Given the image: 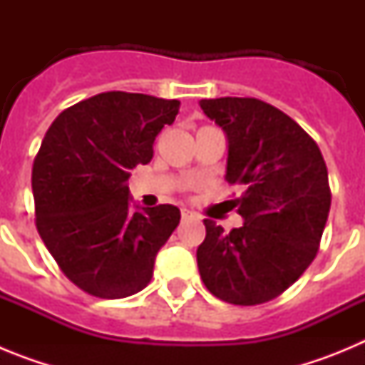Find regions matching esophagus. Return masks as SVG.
I'll list each match as a JSON object with an SVG mask.
<instances>
[{
	"label": "esophagus",
	"mask_w": 365,
	"mask_h": 365,
	"mask_svg": "<svg viewBox=\"0 0 365 365\" xmlns=\"http://www.w3.org/2000/svg\"><path fill=\"white\" fill-rule=\"evenodd\" d=\"M180 217H182V221H186V219H192L193 214L190 210H186V208H182V210H180Z\"/></svg>",
	"instance_id": "34e87169"
}]
</instances>
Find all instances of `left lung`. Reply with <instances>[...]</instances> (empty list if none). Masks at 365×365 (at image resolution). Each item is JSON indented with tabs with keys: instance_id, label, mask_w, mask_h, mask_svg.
I'll list each match as a JSON object with an SVG mask.
<instances>
[{
	"instance_id": "8db88e82",
	"label": "left lung",
	"mask_w": 365,
	"mask_h": 365,
	"mask_svg": "<svg viewBox=\"0 0 365 365\" xmlns=\"http://www.w3.org/2000/svg\"><path fill=\"white\" fill-rule=\"evenodd\" d=\"M199 104L227 133V180L245 188L235 199L243 227L225 232L205 219L199 274L222 302H270L318 252L331 208L327 166L307 131L263 100L225 96Z\"/></svg>"
}]
</instances>
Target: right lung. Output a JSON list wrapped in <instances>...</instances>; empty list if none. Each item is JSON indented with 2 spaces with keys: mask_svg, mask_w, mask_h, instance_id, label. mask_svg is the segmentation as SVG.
Returning <instances> with one entry per match:
<instances>
[{
  "mask_svg": "<svg viewBox=\"0 0 365 365\" xmlns=\"http://www.w3.org/2000/svg\"><path fill=\"white\" fill-rule=\"evenodd\" d=\"M179 100L108 91L54 118L32 164L36 228L67 278L87 294H137L180 221L177 206L131 212L128 179L153 157Z\"/></svg>",
  "mask_w": 365,
  "mask_h": 365,
  "instance_id": "add662e5",
  "label": "right lung"
}]
</instances>
